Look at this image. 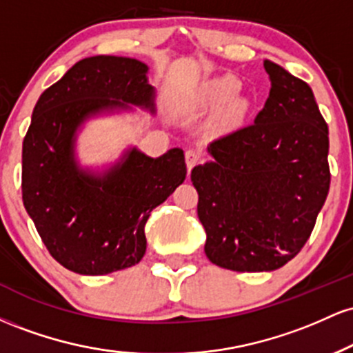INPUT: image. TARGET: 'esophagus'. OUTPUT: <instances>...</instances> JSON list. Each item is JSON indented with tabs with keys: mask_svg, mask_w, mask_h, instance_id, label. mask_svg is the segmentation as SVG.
<instances>
[{
	"mask_svg": "<svg viewBox=\"0 0 353 353\" xmlns=\"http://www.w3.org/2000/svg\"><path fill=\"white\" fill-rule=\"evenodd\" d=\"M199 161H201L199 151H196V149H188V151H185V164H188L189 171L194 168V165L199 163Z\"/></svg>",
	"mask_w": 353,
	"mask_h": 353,
	"instance_id": "1",
	"label": "esophagus"
}]
</instances>
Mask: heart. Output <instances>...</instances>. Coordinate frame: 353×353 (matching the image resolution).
<instances>
[{
  "mask_svg": "<svg viewBox=\"0 0 353 353\" xmlns=\"http://www.w3.org/2000/svg\"><path fill=\"white\" fill-rule=\"evenodd\" d=\"M241 89L242 84L239 79L232 76H221L204 81L194 92V101L204 109H221L230 104V114L241 116L249 108L245 99H236Z\"/></svg>",
  "mask_w": 353,
  "mask_h": 353,
  "instance_id": "heart-1",
  "label": "heart"
}]
</instances>
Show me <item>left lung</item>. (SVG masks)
I'll return each instance as SVG.
<instances>
[{
	"label": "left lung",
	"instance_id": "obj_1",
	"mask_svg": "<svg viewBox=\"0 0 353 353\" xmlns=\"http://www.w3.org/2000/svg\"><path fill=\"white\" fill-rule=\"evenodd\" d=\"M270 92L252 124L208 145L196 165L204 252L236 272H270L301 252L330 185L329 128L302 79L265 59Z\"/></svg>",
	"mask_w": 353,
	"mask_h": 353
}]
</instances>
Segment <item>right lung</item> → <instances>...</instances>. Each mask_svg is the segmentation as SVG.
<instances>
[{
  "label": "right lung",
  "instance_id": "add662e5",
  "mask_svg": "<svg viewBox=\"0 0 353 353\" xmlns=\"http://www.w3.org/2000/svg\"><path fill=\"white\" fill-rule=\"evenodd\" d=\"M149 66L124 56L78 61L39 96L23 141V204L44 245L81 275L136 265L145 254L144 225L185 179L184 151L151 157L132 145L104 169L79 163L76 143L88 121L156 114Z\"/></svg>",
  "mask_w": 353,
  "mask_h": 353
}]
</instances>
